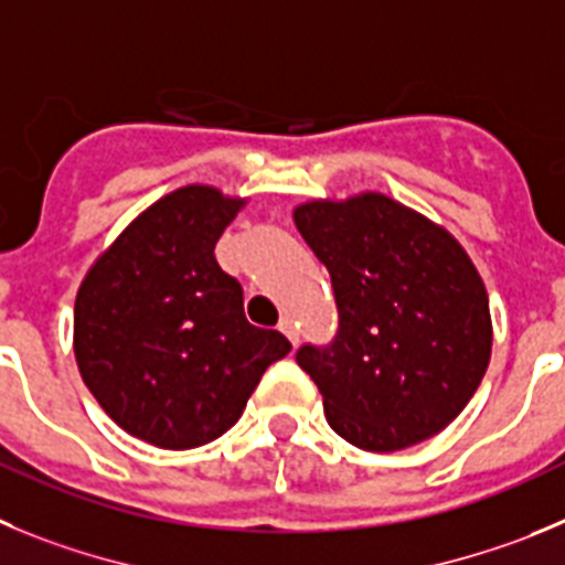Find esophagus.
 I'll list each match as a JSON object with an SVG mask.
<instances>
[{
    "label": "esophagus",
    "instance_id": "obj_1",
    "mask_svg": "<svg viewBox=\"0 0 565 565\" xmlns=\"http://www.w3.org/2000/svg\"><path fill=\"white\" fill-rule=\"evenodd\" d=\"M278 329H281V332L287 334V338H289V343H292V345H298V340H301V332H298V323H295L292 318H284L281 323H278Z\"/></svg>",
    "mask_w": 565,
    "mask_h": 565
}]
</instances>
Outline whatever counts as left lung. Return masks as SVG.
I'll return each mask as SVG.
<instances>
[{
	"label": "left lung",
	"mask_w": 565,
	"mask_h": 565,
	"mask_svg": "<svg viewBox=\"0 0 565 565\" xmlns=\"http://www.w3.org/2000/svg\"><path fill=\"white\" fill-rule=\"evenodd\" d=\"M332 276L338 334L295 354L327 419L354 447L391 454L465 411L490 363V301L454 236L383 194L295 207Z\"/></svg>",
	"instance_id": "8db88e82"
}]
</instances>
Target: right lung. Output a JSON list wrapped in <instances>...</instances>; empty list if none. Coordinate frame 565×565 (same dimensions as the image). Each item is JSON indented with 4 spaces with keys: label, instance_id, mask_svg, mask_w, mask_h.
<instances>
[{
    "label": "right lung",
    "instance_id": "add662e5",
    "mask_svg": "<svg viewBox=\"0 0 565 565\" xmlns=\"http://www.w3.org/2000/svg\"><path fill=\"white\" fill-rule=\"evenodd\" d=\"M242 200L188 185L162 196L93 264L75 298V360L100 408L137 439L188 450L236 425L289 354L245 318L242 284L213 247Z\"/></svg>",
    "mask_w": 565,
    "mask_h": 565
}]
</instances>
